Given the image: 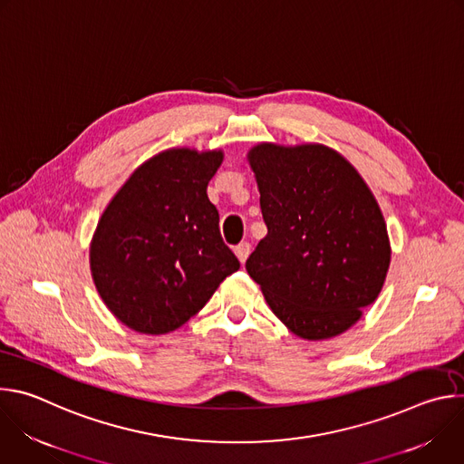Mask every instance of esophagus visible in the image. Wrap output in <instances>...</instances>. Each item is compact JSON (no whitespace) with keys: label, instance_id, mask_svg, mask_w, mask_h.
Returning a JSON list of instances; mask_svg holds the SVG:
<instances>
[{"label":"esophagus","instance_id":"1","mask_svg":"<svg viewBox=\"0 0 464 464\" xmlns=\"http://www.w3.org/2000/svg\"><path fill=\"white\" fill-rule=\"evenodd\" d=\"M249 253H251V246H249V242H240L238 246H235V255L238 256V260L244 264L246 262V258L249 256Z\"/></svg>","mask_w":464,"mask_h":464}]
</instances>
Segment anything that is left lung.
<instances>
[{
	"mask_svg": "<svg viewBox=\"0 0 464 464\" xmlns=\"http://www.w3.org/2000/svg\"><path fill=\"white\" fill-rule=\"evenodd\" d=\"M268 235L246 260L272 312L303 340L334 338L378 297L391 246L376 198L336 150L260 143L247 152Z\"/></svg>",
	"mask_w": 464,
	"mask_h": 464,
	"instance_id": "obj_1",
	"label": "left lung"
}]
</instances>
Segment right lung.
<instances>
[{"label": "right lung", "mask_w": 464, "mask_h": 464, "mask_svg": "<svg viewBox=\"0 0 464 464\" xmlns=\"http://www.w3.org/2000/svg\"><path fill=\"white\" fill-rule=\"evenodd\" d=\"M222 150L169 149L138 167L104 209L90 268L108 310L141 334L179 328L240 268L208 183Z\"/></svg>", "instance_id": "obj_1"}]
</instances>
